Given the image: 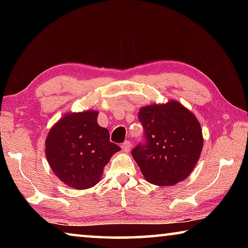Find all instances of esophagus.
Wrapping results in <instances>:
<instances>
[{"label": "esophagus", "mask_w": 248, "mask_h": 248, "mask_svg": "<svg viewBox=\"0 0 248 248\" xmlns=\"http://www.w3.org/2000/svg\"><path fill=\"white\" fill-rule=\"evenodd\" d=\"M132 146V143L130 141H124L123 144H121V149H123V151H124V152H129L130 149H131Z\"/></svg>", "instance_id": "34e87169"}]
</instances>
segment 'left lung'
I'll list each match as a JSON object with an SVG mask.
<instances>
[{"mask_svg": "<svg viewBox=\"0 0 248 248\" xmlns=\"http://www.w3.org/2000/svg\"><path fill=\"white\" fill-rule=\"evenodd\" d=\"M138 118L144 140L131 151L149 183L171 186L186 179L198 162L203 139L199 121L183 105L142 107Z\"/></svg>", "mask_w": 248, "mask_h": 248, "instance_id": "left-lung-1", "label": "left lung"}]
</instances>
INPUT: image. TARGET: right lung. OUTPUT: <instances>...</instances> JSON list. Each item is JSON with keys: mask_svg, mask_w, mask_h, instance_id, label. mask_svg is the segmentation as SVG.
Instances as JSON below:
<instances>
[{"mask_svg": "<svg viewBox=\"0 0 248 248\" xmlns=\"http://www.w3.org/2000/svg\"><path fill=\"white\" fill-rule=\"evenodd\" d=\"M97 111L65 115L46 140V156L53 173L75 189L97 184L111 155L120 148L109 140V131L97 124Z\"/></svg>", "mask_w": 248, "mask_h": 248, "instance_id": "obj_1", "label": "right lung"}]
</instances>
